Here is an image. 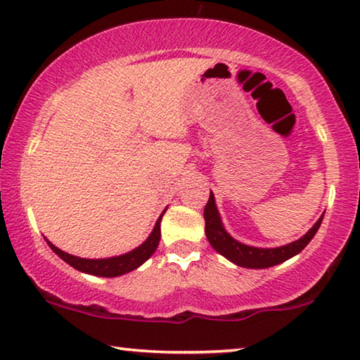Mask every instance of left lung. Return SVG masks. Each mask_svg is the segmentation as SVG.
Here are the masks:
<instances>
[{
    "mask_svg": "<svg viewBox=\"0 0 360 360\" xmlns=\"http://www.w3.org/2000/svg\"><path fill=\"white\" fill-rule=\"evenodd\" d=\"M205 231L206 238H208L210 245L216 249V251L224 255L225 259L233 262L235 265L245 266V268H268L275 266L278 264H283L290 257H294L298 252H302L304 246L313 240L316 231L319 230L322 219L324 214L319 217V221L316 222L307 233H304L300 240L292 241L289 245L281 248H254L243 245V243L236 241L235 238L225 231L221 216L216 208L214 202V193H210V200L205 206Z\"/></svg>",
    "mask_w": 360,
    "mask_h": 360,
    "instance_id": "left-lung-1",
    "label": "left lung"
}]
</instances>
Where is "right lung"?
<instances>
[{"label": "right lung", "mask_w": 360, "mask_h": 360, "mask_svg": "<svg viewBox=\"0 0 360 360\" xmlns=\"http://www.w3.org/2000/svg\"><path fill=\"white\" fill-rule=\"evenodd\" d=\"M165 212V211H163ZM162 212V216H163ZM162 216L157 219V224L152 233L148 236L141 246H138L133 251L117 255V257H109V259H81L76 257V255H71L68 252H63L62 249L53 246L51 241H47V245L56 252L60 259H63L66 264H70L72 268L89 273V275L95 276H105V278H114L125 275V273L136 270L139 265H143L146 260H148L152 254L155 252L158 246V241H160V221Z\"/></svg>", "instance_id": "add662e5"}]
</instances>
